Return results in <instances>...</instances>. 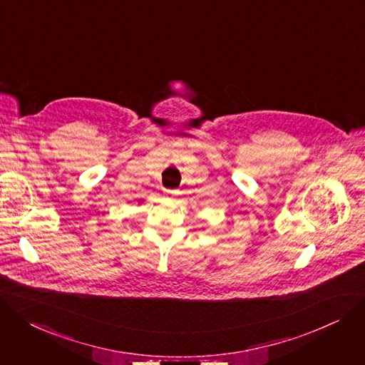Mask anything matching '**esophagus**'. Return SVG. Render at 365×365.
<instances>
[{"instance_id":"obj_1","label":"esophagus","mask_w":365,"mask_h":365,"mask_svg":"<svg viewBox=\"0 0 365 365\" xmlns=\"http://www.w3.org/2000/svg\"><path fill=\"white\" fill-rule=\"evenodd\" d=\"M164 193H165V196H169V197H173L175 195H178V192H176V190H172V189H165Z\"/></svg>"}]
</instances>
